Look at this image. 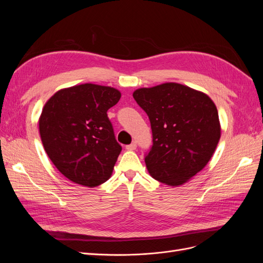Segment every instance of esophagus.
I'll return each instance as SVG.
<instances>
[{"label": "esophagus", "mask_w": 263, "mask_h": 263, "mask_svg": "<svg viewBox=\"0 0 263 263\" xmlns=\"http://www.w3.org/2000/svg\"><path fill=\"white\" fill-rule=\"evenodd\" d=\"M136 148H137V144H136V142H133V144L126 146V149H127V150H135Z\"/></svg>", "instance_id": "esophagus-1"}]
</instances>
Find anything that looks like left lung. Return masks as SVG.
I'll return each instance as SVG.
<instances>
[{"mask_svg": "<svg viewBox=\"0 0 263 263\" xmlns=\"http://www.w3.org/2000/svg\"><path fill=\"white\" fill-rule=\"evenodd\" d=\"M147 113L153 147L145 158L150 176L170 186L204 169L220 139L216 105L208 94L180 83L141 87L133 93Z\"/></svg>", "mask_w": 263, "mask_h": 263, "instance_id": "8db88e82", "label": "left lung"}]
</instances>
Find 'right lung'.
<instances>
[{"instance_id": "right-lung-1", "label": "right lung", "mask_w": 263, "mask_h": 263, "mask_svg": "<svg viewBox=\"0 0 263 263\" xmlns=\"http://www.w3.org/2000/svg\"><path fill=\"white\" fill-rule=\"evenodd\" d=\"M121 95L114 87L84 83L59 90L46 102L39 117L43 146L70 181L94 187L112 176L122 146L107 110Z\"/></svg>"}]
</instances>
